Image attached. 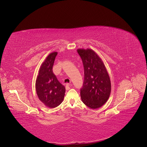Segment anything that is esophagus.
Segmentation results:
<instances>
[{"mask_svg":"<svg viewBox=\"0 0 147 147\" xmlns=\"http://www.w3.org/2000/svg\"><path fill=\"white\" fill-rule=\"evenodd\" d=\"M70 86H71V85L70 84H66V90H69L70 89Z\"/></svg>","mask_w":147,"mask_h":147,"instance_id":"1","label":"esophagus"}]
</instances>
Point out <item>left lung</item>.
Listing matches in <instances>:
<instances>
[{"label":"left lung","mask_w":147,"mask_h":147,"mask_svg":"<svg viewBox=\"0 0 147 147\" xmlns=\"http://www.w3.org/2000/svg\"><path fill=\"white\" fill-rule=\"evenodd\" d=\"M84 68V81L80 94L82 102L92 109L102 107L108 100L111 83L106 67L99 56L92 50L79 49Z\"/></svg>","instance_id":"left-lung-1"}]
</instances>
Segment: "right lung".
<instances>
[{
	"mask_svg": "<svg viewBox=\"0 0 147 147\" xmlns=\"http://www.w3.org/2000/svg\"><path fill=\"white\" fill-rule=\"evenodd\" d=\"M57 52L50 53L42 64L37 76L35 88L39 99L46 107L54 108L59 105L65 96V88L53 72Z\"/></svg>",
	"mask_w": 147,
	"mask_h": 147,
	"instance_id": "right-lung-1",
	"label": "right lung"
}]
</instances>
